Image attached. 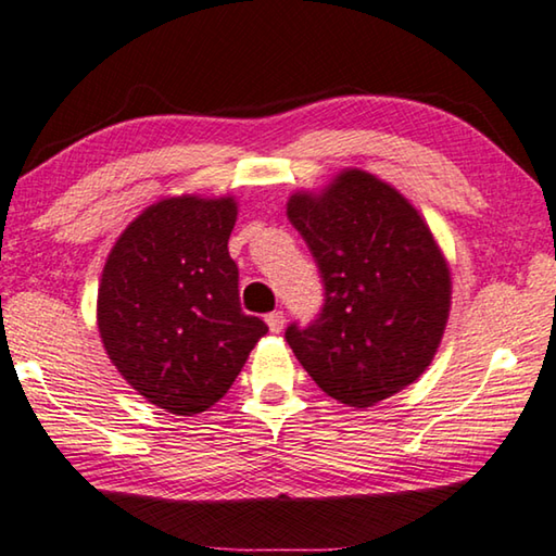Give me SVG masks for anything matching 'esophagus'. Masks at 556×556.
<instances>
[{"label": "esophagus", "mask_w": 556, "mask_h": 556, "mask_svg": "<svg viewBox=\"0 0 556 556\" xmlns=\"http://www.w3.org/2000/svg\"><path fill=\"white\" fill-rule=\"evenodd\" d=\"M266 323H268V327H270V332H280L286 327V315H283V311H276V313H270V315H266Z\"/></svg>", "instance_id": "esophagus-1"}]
</instances>
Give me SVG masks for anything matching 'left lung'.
<instances>
[{
	"label": "left lung",
	"instance_id": "8db88e82",
	"mask_svg": "<svg viewBox=\"0 0 556 556\" xmlns=\"http://www.w3.org/2000/svg\"><path fill=\"white\" fill-rule=\"evenodd\" d=\"M288 218L325 280L317 320L286 340L327 396L367 408L424 375L451 315V266L421 212L394 185L344 167L295 189Z\"/></svg>",
	"mask_w": 556,
	"mask_h": 556
}]
</instances>
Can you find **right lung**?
I'll use <instances>...</instances> for the list:
<instances>
[{
  "label": "right lung",
  "instance_id": "add662e5",
  "mask_svg": "<svg viewBox=\"0 0 556 556\" xmlns=\"http://www.w3.org/2000/svg\"><path fill=\"white\" fill-rule=\"evenodd\" d=\"M233 194H172L125 226L100 273L96 323L121 377L177 416L212 408L268 332L239 303Z\"/></svg>",
  "mask_w": 556,
  "mask_h": 556
}]
</instances>
